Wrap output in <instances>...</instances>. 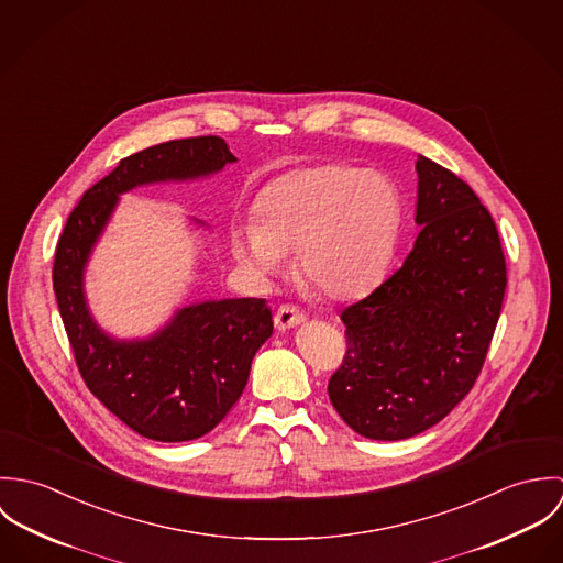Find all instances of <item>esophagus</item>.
Instances as JSON below:
<instances>
[{
	"label": "esophagus",
	"instance_id": "obj_1",
	"mask_svg": "<svg viewBox=\"0 0 563 563\" xmlns=\"http://www.w3.org/2000/svg\"><path fill=\"white\" fill-rule=\"evenodd\" d=\"M301 322H306V314L295 308V306H282L275 314V327L279 331H286V329H292V327H299Z\"/></svg>",
	"mask_w": 563,
	"mask_h": 563
}]
</instances>
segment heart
I'll return each mask as SVG.
<instances>
[{"instance_id": "b5f03b06", "label": "heart", "mask_w": 563, "mask_h": 563, "mask_svg": "<svg viewBox=\"0 0 563 563\" xmlns=\"http://www.w3.org/2000/svg\"><path fill=\"white\" fill-rule=\"evenodd\" d=\"M401 223L397 186L377 170L324 164L282 175L255 203V223L234 230V255L255 277H271L295 251L301 286L351 299L390 262Z\"/></svg>"}]
</instances>
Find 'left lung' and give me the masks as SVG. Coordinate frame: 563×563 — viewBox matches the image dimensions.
<instances>
[{
  "mask_svg": "<svg viewBox=\"0 0 563 563\" xmlns=\"http://www.w3.org/2000/svg\"><path fill=\"white\" fill-rule=\"evenodd\" d=\"M420 232L401 268L342 310L346 355L327 393L371 440H405L438 424L482 373L507 286L496 225L475 190L416 161Z\"/></svg>",
  "mask_w": 563,
  "mask_h": 563,
  "instance_id": "obj_1",
  "label": "left lung"
}]
</instances>
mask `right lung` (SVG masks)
<instances>
[{
    "label": "right lung",
    "instance_id": "1",
    "mask_svg": "<svg viewBox=\"0 0 563 563\" xmlns=\"http://www.w3.org/2000/svg\"><path fill=\"white\" fill-rule=\"evenodd\" d=\"M232 162L219 136L168 141L128 156L84 192L56 246L54 292L81 377L119 420L150 440H195L228 416L253 355L273 333L271 310L264 299L201 301L175 310L150 338L121 340L90 314L84 273L121 195L210 177Z\"/></svg>",
    "mask_w": 563,
    "mask_h": 563
}]
</instances>
